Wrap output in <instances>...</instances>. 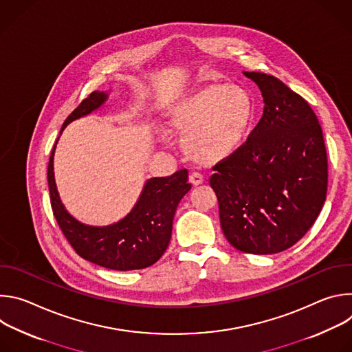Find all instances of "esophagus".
Returning <instances> with one entry per match:
<instances>
[{"mask_svg":"<svg viewBox=\"0 0 352 352\" xmlns=\"http://www.w3.org/2000/svg\"><path fill=\"white\" fill-rule=\"evenodd\" d=\"M189 181H190L192 185H200V184H202V182L205 181V178H204L202 174L195 171V173H192V174L189 175Z\"/></svg>","mask_w":352,"mask_h":352,"instance_id":"34e87169","label":"esophagus"}]
</instances>
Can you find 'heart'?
<instances>
[{
	"mask_svg": "<svg viewBox=\"0 0 352 352\" xmlns=\"http://www.w3.org/2000/svg\"><path fill=\"white\" fill-rule=\"evenodd\" d=\"M252 117L248 93L235 85L200 90L173 111L171 125L186 132L189 153L202 162H217L234 153Z\"/></svg>",
	"mask_w": 352,
	"mask_h": 352,
	"instance_id": "1",
	"label": "heart"
}]
</instances>
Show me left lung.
<instances>
[{
    "label": "left lung",
    "instance_id": "8db88e82",
    "mask_svg": "<svg viewBox=\"0 0 352 352\" xmlns=\"http://www.w3.org/2000/svg\"><path fill=\"white\" fill-rule=\"evenodd\" d=\"M263 96V116L246 142L216 164L210 186L221 230L241 252L278 254L302 238L326 200L322 126L305 100L280 79L243 72Z\"/></svg>",
    "mask_w": 352,
    "mask_h": 352
}]
</instances>
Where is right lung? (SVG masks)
I'll list each match as a JSON object with an SVG mask.
<instances>
[{
	"mask_svg": "<svg viewBox=\"0 0 352 352\" xmlns=\"http://www.w3.org/2000/svg\"><path fill=\"white\" fill-rule=\"evenodd\" d=\"M109 96L110 91H93L65 120L60 136L71 122L102 109ZM58 139L48 163L50 199L58 226L76 254L97 266L118 272L144 269L156 263L170 243L178 204L192 186L188 182V170L146 179L126 216L109 226H90L75 219L61 202L54 177Z\"/></svg>",
	"mask_w": 352,
	"mask_h": 352,
	"instance_id": "obj_1",
	"label": "right lung"
}]
</instances>
